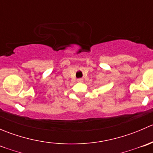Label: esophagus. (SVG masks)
<instances>
[{
    "mask_svg": "<svg viewBox=\"0 0 153 153\" xmlns=\"http://www.w3.org/2000/svg\"><path fill=\"white\" fill-rule=\"evenodd\" d=\"M78 82H82V81H83V79H82V78H78Z\"/></svg>",
    "mask_w": 153,
    "mask_h": 153,
    "instance_id": "34e87169",
    "label": "esophagus"
}]
</instances>
